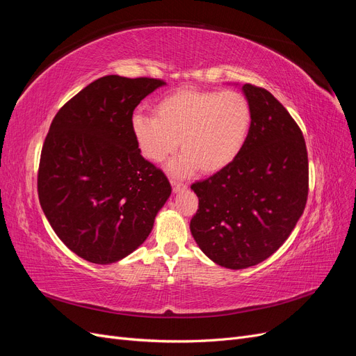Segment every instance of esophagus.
Wrapping results in <instances>:
<instances>
[{"instance_id":"obj_1","label":"esophagus","mask_w":356,"mask_h":356,"mask_svg":"<svg viewBox=\"0 0 356 356\" xmlns=\"http://www.w3.org/2000/svg\"><path fill=\"white\" fill-rule=\"evenodd\" d=\"M170 184H172V188H174V191H175V193H179V191H182V190H186V188H187V186L184 184V182L177 181V179H172V181H170Z\"/></svg>"}]
</instances>
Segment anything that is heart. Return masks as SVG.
<instances>
[{
	"label": "heart",
	"instance_id": "b5f03b06",
	"mask_svg": "<svg viewBox=\"0 0 356 356\" xmlns=\"http://www.w3.org/2000/svg\"><path fill=\"white\" fill-rule=\"evenodd\" d=\"M154 115L136 113L134 135L141 153L152 161H163L182 152L170 163L177 175L199 169L203 174L227 168L250 136L252 111L245 96L234 90L179 89L154 106Z\"/></svg>",
	"mask_w": 356,
	"mask_h": 356
}]
</instances>
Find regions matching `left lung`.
<instances>
[{
  "label": "left lung",
  "mask_w": 356,
  "mask_h": 356,
  "mask_svg": "<svg viewBox=\"0 0 356 356\" xmlns=\"http://www.w3.org/2000/svg\"><path fill=\"white\" fill-rule=\"evenodd\" d=\"M242 90L252 123L234 161L191 190L199 209L193 238L213 263L246 268L279 250L305 211L309 161L303 134L275 96L254 84Z\"/></svg>",
  "instance_id": "8db88e82"
}]
</instances>
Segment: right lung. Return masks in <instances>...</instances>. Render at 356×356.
<instances>
[{"instance_id":"obj_1","label":"right lung","mask_w":356,"mask_h":356,"mask_svg":"<svg viewBox=\"0 0 356 356\" xmlns=\"http://www.w3.org/2000/svg\"><path fill=\"white\" fill-rule=\"evenodd\" d=\"M165 81L105 75L71 98L50 124L38 199L58 238L95 264L144 243L170 196L166 175L141 156L134 110Z\"/></svg>"}]
</instances>
